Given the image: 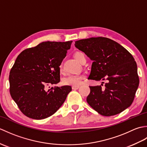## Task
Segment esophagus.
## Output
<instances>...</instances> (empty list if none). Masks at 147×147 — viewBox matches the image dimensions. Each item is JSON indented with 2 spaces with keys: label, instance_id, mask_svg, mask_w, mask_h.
<instances>
[{
  "label": "esophagus",
  "instance_id": "esophagus-1",
  "mask_svg": "<svg viewBox=\"0 0 147 147\" xmlns=\"http://www.w3.org/2000/svg\"><path fill=\"white\" fill-rule=\"evenodd\" d=\"M79 86H72V89L73 90H77V89H78L79 88Z\"/></svg>",
  "mask_w": 147,
  "mask_h": 147
}]
</instances>
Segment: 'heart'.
Here are the masks:
<instances>
[{
  "label": "heart",
  "instance_id": "obj_1",
  "mask_svg": "<svg viewBox=\"0 0 147 147\" xmlns=\"http://www.w3.org/2000/svg\"><path fill=\"white\" fill-rule=\"evenodd\" d=\"M83 55V53L77 52L74 55V57L75 58L77 61H80L81 55ZM59 70L60 73H62L63 69H62V65L60 64L59 65ZM83 78V75L80 74H69L66 77L62 79V83L63 85H71V86H78L82 83V80Z\"/></svg>",
  "mask_w": 147,
  "mask_h": 147
}]
</instances>
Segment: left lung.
<instances>
[{
	"mask_svg": "<svg viewBox=\"0 0 147 147\" xmlns=\"http://www.w3.org/2000/svg\"><path fill=\"white\" fill-rule=\"evenodd\" d=\"M75 47L93 61L88 80H107L102 86H90L88 104L104 116H111L129 107L139 85L137 65L133 55L116 42L92 37L75 42Z\"/></svg>",
	"mask_w": 147,
	"mask_h": 147,
	"instance_id": "8db88e82",
	"label": "left lung"
}]
</instances>
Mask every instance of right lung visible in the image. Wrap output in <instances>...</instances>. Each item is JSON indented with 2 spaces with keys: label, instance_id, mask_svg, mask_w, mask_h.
<instances>
[{
  "label": "right lung",
  "instance_id": "obj_1",
  "mask_svg": "<svg viewBox=\"0 0 147 147\" xmlns=\"http://www.w3.org/2000/svg\"><path fill=\"white\" fill-rule=\"evenodd\" d=\"M72 41L45 42L21 52L10 71L9 91L22 113L34 119L51 116L61 107L71 86L45 87L60 82L59 65Z\"/></svg>",
  "mask_w": 147,
  "mask_h": 147
}]
</instances>
